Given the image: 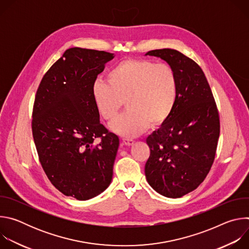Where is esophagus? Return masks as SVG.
Returning <instances> with one entry per match:
<instances>
[{
	"instance_id": "34e87169",
	"label": "esophagus",
	"mask_w": 249,
	"mask_h": 249,
	"mask_svg": "<svg viewBox=\"0 0 249 249\" xmlns=\"http://www.w3.org/2000/svg\"><path fill=\"white\" fill-rule=\"evenodd\" d=\"M122 142H123V144H124L125 146H128V147H130V146H132V145L134 144V140H132V139L123 138V139H122Z\"/></svg>"
}]
</instances>
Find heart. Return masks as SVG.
<instances>
[{
  "label": "heart",
  "instance_id": "heart-1",
  "mask_svg": "<svg viewBox=\"0 0 249 249\" xmlns=\"http://www.w3.org/2000/svg\"><path fill=\"white\" fill-rule=\"evenodd\" d=\"M107 82L97 80L92 97L101 117L113 120L124 104L128 110L114 120L111 129L124 136L143 133L149 124L157 127L171 115L178 96V79L167 64L144 59H128L112 67Z\"/></svg>",
  "mask_w": 249,
  "mask_h": 249
}]
</instances>
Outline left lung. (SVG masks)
Listing matches in <instances>:
<instances>
[{"instance_id": "8db88e82", "label": "left lung", "mask_w": 249, "mask_h": 249, "mask_svg": "<svg viewBox=\"0 0 249 249\" xmlns=\"http://www.w3.org/2000/svg\"><path fill=\"white\" fill-rule=\"evenodd\" d=\"M178 79V96L169 118L147 138L150 157L145 165L149 184L168 198L195 190L214 162L220 117L209 83L200 66L174 49H157Z\"/></svg>"}]
</instances>
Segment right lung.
<instances>
[{"mask_svg":"<svg viewBox=\"0 0 249 249\" xmlns=\"http://www.w3.org/2000/svg\"><path fill=\"white\" fill-rule=\"evenodd\" d=\"M113 58L105 51L66 50L43 76L34 99L31 128L41 166L60 192L82 201L112 180L119 138L100 123L92 86Z\"/></svg>","mask_w":249,"mask_h":249,"instance_id":"obj_1","label":"right lung"}]
</instances>
